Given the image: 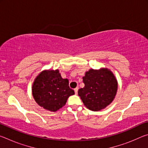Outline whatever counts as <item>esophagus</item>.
I'll list each match as a JSON object with an SVG mask.
<instances>
[{
    "mask_svg": "<svg viewBox=\"0 0 148 148\" xmlns=\"http://www.w3.org/2000/svg\"><path fill=\"white\" fill-rule=\"evenodd\" d=\"M77 91H78V88H77V87H76V88L74 89L75 94H77Z\"/></svg>",
    "mask_w": 148,
    "mask_h": 148,
    "instance_id": "esophagus-1",
    "label": "esophagus"
}]
</instances>
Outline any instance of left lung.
I'll return each mask as SVG.
<instances>
[{
    "instance_id": "1",
    "label": "left lung",
    "mask_w": 148,
    "mask_h": 148,
    "mask_svg": "<svg viewBox=\"0 0 148 148\" xmlns=\"http://www.w3.org/2000/svg\"><path fill=\"white\" fill-rule=\"evenodd\" d=\"M83 82L84 87L79 89L77 92L87 108L99 111L113 101L116 95L117 82L109 70L90 69L83 77Z\"/></svg>"
}]
</instances>
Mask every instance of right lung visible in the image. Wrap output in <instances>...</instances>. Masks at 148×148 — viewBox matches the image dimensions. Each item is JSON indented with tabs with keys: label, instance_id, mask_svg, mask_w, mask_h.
<instances>
[{
	"label": "right lung",
	"instance_id": "add662e5",
	"mask_svg": "<svg viewBox=\"0 0 148 148\" xmlns=\"http://www.w3.org/2000/svg\"><path fill=\"white\" fill-rule=\"evenodd\" d=\"M74 94L69 80L62 78L59 70L42 72L32 86V95L39 106L51 112L61 108L69 97Z\"/></svg>",
	"mask_w": 148,
	"mask_h": 148
}]
</instances>
